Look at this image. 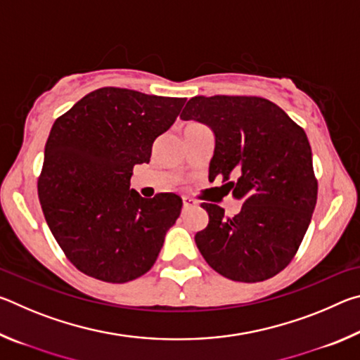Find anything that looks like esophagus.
Wrapping results in <instances>:
<instances>
[{"mask_svg":"<svg viewBox=\"0 0 360 360\" xmlns=\"http://www.w3.org/2000/svg\"><path fill=\"white\" fill-rule=\"evenodd\" d=\"M195 205H197V203H195L191 197H182V208H184V210L192 208V206H195Z\"/></svg>","mask_w":360,"mask_h":360,"instance_id":"1","label":"esophagus"}]
</instances>
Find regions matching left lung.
I'll return each mask as SVG.
<instances>
[{
	"mask_svg": "<svg viewBox=\"0 0 360 360\" xmlns=\"http://www.w3.org/2000/svg\"><path fill=\"white\" fill-rule=\"evenodd\" d=\"M181 119L202 122L214 133L210 179L222 176L243 202L233 217H224L221 206L202 205L210 222L195 235L200 252L233 281L278 275L294 259L318 200L307 133L259 96H193Z\"/></svg>",
	"mask_w": 360,
	"mask_h": 360,
	"instance_id": "8db88e82",
	"label": "left lung"
}]
</instances>
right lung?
<instances>
[{"mask_svg":"<svg viewBox=\"0 0 360 360\" xmlns=\"http://www.w3.org/2000/svg\"><path fill=\"white\" fill-rule=\"evenodd\" d=\"M186 98L103 87L53 122L38 195L66 257L87 276L129 283L155 264L181 214L176 193L143 198L130 188L133 167L174 124Z\"/></svg>","mask_w":360,"mask_h":360,"instance_id":"obj_1","label":"right lung"}]
</instances>
